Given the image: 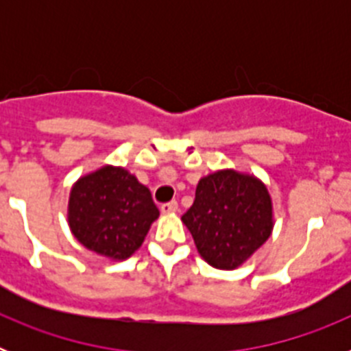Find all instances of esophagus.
<instances>
[{"mask_svg":"<svg viewBox=\"0 0 351 351\" xmlns=\"http://www.w3.org/2000/svg\"><path fill=\"white\" fill-rule=\"evenodd\" d=\"M161 213L163 214H172L178 210V202L176 200H172V202H167V204H161Z\"/></svg>","mask_w":351,"mask_h":351,"instance_id":"1","label":"esophagus"}]
</instances>
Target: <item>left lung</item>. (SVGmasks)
<instances>
[{
    "mask_svg": "<svg viewBox=\"0 0 351 351\" xmlns=\"http://www.w3.org/2000/svg\"><path fill=\"white\" fill-rule=\"evenodd\" d=\"M181 219L200 256L213 267L230 271L271 237V195L253 176L219 170L198 181L193 206Z\"/></svg>",
    "mask_w": 351,
    "mask_h": 351,
    "instance_id": "left-lung-1",
    "label": "left lung"
}]
</instances>
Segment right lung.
<instances>
[{"label":"right lung","mask_w":351,"mask_h":351,"mask_svg":"<svg viewBox=\"0 0 351 351\" xmlns=\"http://www.w3.org/2000/svg\"><path fill=\"white\" fill-rule=\"evenodd\" d=\"M160 216L149 188L121 167H101L70 191L68 223L82 246L112 260L132 256Z\"/></svg>","instance_id":"obj_1"}]
</instances>
